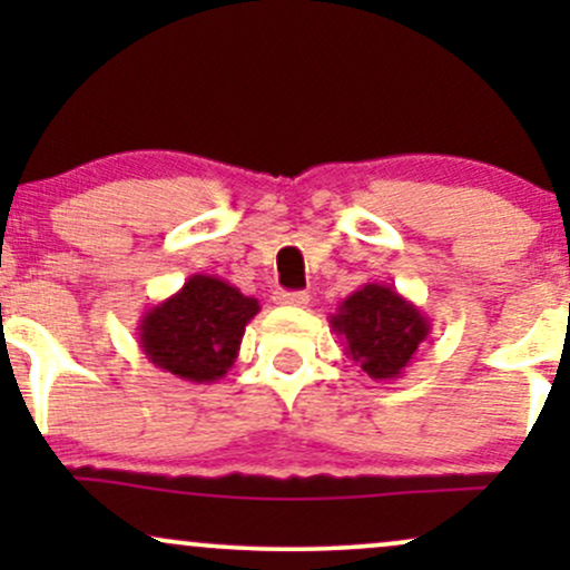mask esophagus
Listing matches in <instances>:
<instances>
[{"label":"esophagus","instance_id":"1","mask_svg":"<svg viewBox=\"0 0 570 570\" xmlns=\"http://www.w3.org/2000/svg\"><path fill=\"white\" fill-rule=\"evenodd\" d=\"M276 299L278 305H294V307H305L311 303V294L307 292H276Z\"/></svg>","mask_w":570,"mask_h":570}]
</instances>
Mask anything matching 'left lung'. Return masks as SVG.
I'll return each instance as SVG.
<instances>
[{
	"label": "left lung",
	"mask_w": 570,
	"mask_h": 570,
	"mask_svg": "<svg viewBox=\"0 0 570 570\" xmlns=\"http://www.w3.org/2000/svg\"><path fill=\"white\" fill-rule=\"evenodd\" d=\"M330 326L343 343L345 356L372 381H396L410 367L423 340L431 335V318L394 286L370 281L340 303Z\"/></svg>",
	"instance_id": "1"
}]
</instances>
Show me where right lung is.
<instances>
[{
    "label": "right lung",
    "mask_w": 570,
    "mask_h": 570,
    "mask_svg": "<svg viewBox=\"0 0 570 570\" xmlns=\"http://www.w3.org/2000/svg\"><path fill=\"white\" fill-rule=\"evenodd\" d=\"M257 313V299L238 286L195 273L179 292L144 313L139 348L155 367L181 381L217 383L238 358L246 324Z\"/></svg>",
    "instance_id": "right-lung-1"
}]
</instances>
